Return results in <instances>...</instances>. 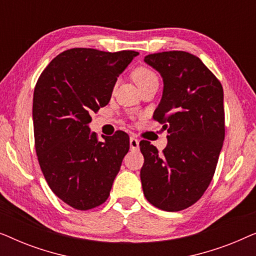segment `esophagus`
<instances>
[{"mask_svg": "<svg viewBox=\"0 0 256 256\" xmlns=\"http://www.w3.org/2000/svg\"><path fill=\"white\" fill-rule=\"evenodd\" d=\"M129 143H130V149L132 150H138V149L140 142L136 138H130V140H129Z\"/></svg>", "mask_w": 256, "mask_h": 256, "instance_id": "1", "label": "esophagus"}]
</instances>
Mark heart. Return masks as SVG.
Here are the masks:
<instances>
[{"instance_id":"b5f03b06","label":"heart","mask_w":256,"mask_h":256,"mask_svg":"<svg viewBox=\"0 0 256 256\" xmlns=\"http://www.w3.org/2000/svg\"><path fill=\"white\" fill-rule=\"evenodd\" d=\"M130 76L140 88H143L146 85L152 82H158V76H157L156 72L144 65L136 66L130 72Z\"/></svg>"}]
</instances>
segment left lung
<instances>
[{"label": "left lung", "instance_id": "8db88e82", "mask_svg": "<svg viewBox=\"0 0 256 256\" xmlns=\"http://www.w3.org/2000/svg\"><path fill=\"white\" fill-rule=\"evenodd\" d=\"M144 62L163 76L154 118L168 130V144L160 154L150 142H140L143 194L157 208L182 211L202 198L216 172L225 138L222 86L188 52L152 54Z\"/></svg>", "mask_w": 256, "mask_h": 256}]
</instances>
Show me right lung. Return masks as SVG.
Here are the masks:
<instances>
[{"instance_id": "obj_1", "label": "right lung", "mask_w": 256, "mask_h": 256, "mask_svg": "<svg viewBox=\"0 0 256 256\" xmlns=\"http://www.w3.org/2000/svg\"><path fill=\"white\" fill-rule=\"evenodd\" d=\"M138 52L76 48L58 54L37 80L32 118L34 148L52 192L80 211L107 200L129 136L98 140L90 114L110 102L118 76Z\"/></svg>"}]
</instances>
